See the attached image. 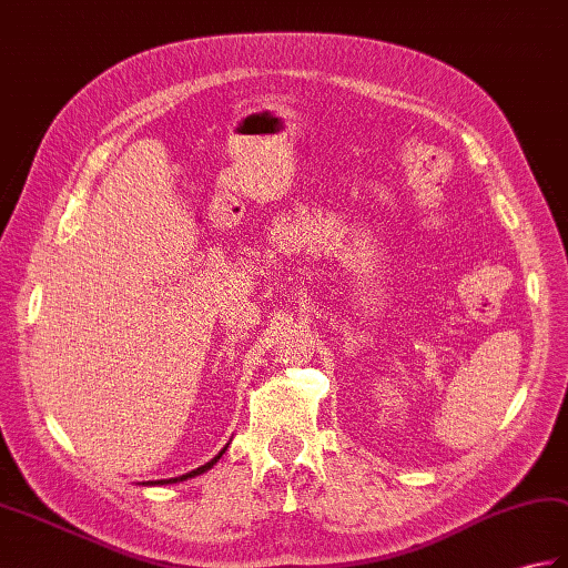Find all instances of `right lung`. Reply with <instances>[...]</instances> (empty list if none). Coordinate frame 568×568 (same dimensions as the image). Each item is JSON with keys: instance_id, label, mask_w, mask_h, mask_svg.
<instances>
[{"instance_id": "add662e5", "label": "right lung", "mask_w": 568, "mask_h": 568, "mask_svg": "<svg viewBox=\"0 0 568 568\" xmlns=\"http://www.w3.org/2000/svg\"><path fill=\"white\" fill-rule=\"evenodd\" d=\"M230 445V443H227ZM227 445L222 447V450L210 459V463H205V465H201L197 469H193V471H189V474H181V477H174V479H156V481H142V484H150V486H164V484H179V481H186V479H193V477H197V474H203V471H207V469H213V465H217V459L224 455V450H227Z\"/></svg>"}]
</instances>
